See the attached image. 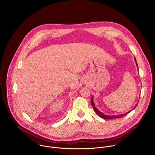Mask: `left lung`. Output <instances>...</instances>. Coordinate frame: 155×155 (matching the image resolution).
<instances>
[{"label":"left lung","mask_w":155,"mask_h":155,"mask_svg":"<svg viewBox=\"0 0 155 155\" xmlns=\"http://www.w3.org/2000/svg\"><path fill=\"white\" fill-rule=\"evenodd\" d=\"M135 63H136V65H137V66L138 67V64H137V61H136V60H135ZM91 106H92V107H93V109H94V110L95 111V113H96V114L98 116H100V117H101V118H103V119H116V118H120V117H124V116H126L128 113H130L131 111H128V112H127V113H125V114H120V115H114V116H109V115H106V114H103V113H102L101 112H100V111L98 110L96 107H95V105H94V102H93V100H92V98H91ZM137 104H137V105H136V106H137ZM136 106L135 107H136ZM135 107L134 108V109H135Z\"/></svg>","instance_id":"left-lung-1"}]
</instances>
